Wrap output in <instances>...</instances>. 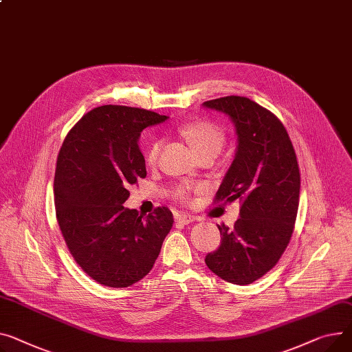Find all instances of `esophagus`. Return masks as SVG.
Segmentation results:
<instances>
[{
  "label": "esophagus",
  "mask_w": 352,
  "mask_h": 352,
  "mask_svg": "<svg viewBox=\"0 0 352 352\" xmlns=\"http://www.w3.org/2000/svg\"><path fill=\"white\" fill-rule=\"evenodd\" d=\"M195 219H197V218H195V217H192V215H185V214L177 215V222L184 223V225H186V223H191V222H194Z\"/></svg>",
  "instance_id": "obj_1"
}]
</instances>
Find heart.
<instances>
[{
	"label": "heart",
	"mask_w": 352,
	"mask_h": 352,
	"mask_svg": "<svg viewBox=\"0 0 352 352\" xmlns=\"http://www.w3.org/2000/svg\"><path fill=\"white\" fill-rule=\"evenodd\" d=\"M178 134L185 140L186 143L191 146V148L197 153L199 158L204 157H215L225 146L226 142V133L225 130L217 124L215 122H210L206 119H195L188 120L179 124ZM161 151L160 140L154 138L147 144L144 150V161L147 166L153 167L157 164ZM202 191L201 185H182L175 190V198L188 202L192 194H198Z\"/></svg>",
	"instance_id": "obj_1"
}]
</instances>
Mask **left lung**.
Listing matches in <instances>:
<instances>
[{
    "label": "left lung",
    "instance_id": "8db88e82",
    "mask_svg": "<svg viewBox=\"0 0 352 352\" xmlns=\"http://www.w3.org/2000/svg\"><path fill=\"white\" fill-rule=\"evenodd\" d=\"M204 106L228 114L238 135L215 202L241 204L235 226L218 225L221 245L205 263L226 282L245 286L273 269L292 239L300 197L297 157L283 123L256 102L226 96Z\"/></svg>",
    "mask_w": 352,
    "mask_h": 352
}]
</instances>
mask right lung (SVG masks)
<instances>
[{
    "mask_svg": "<svg viewBox=\"0 0 352 352\" xmlns=\"http://www.w3.org/2000/svg\"><path fill=\"white\" fill-rule=\"evenodd\" d=\"M167 116L127 106H100L70 129L54 181L56 219L82 270L107 287H129L153 269L173 212L158 206L146 218L124 208L129 185L146 178L142 131Z\"/></svg>",
    "mask_w": 352,
    "mask_h": 352,
    "instance_id": "right-lung-1",
    "label": "right lung"
}]
</instances>
